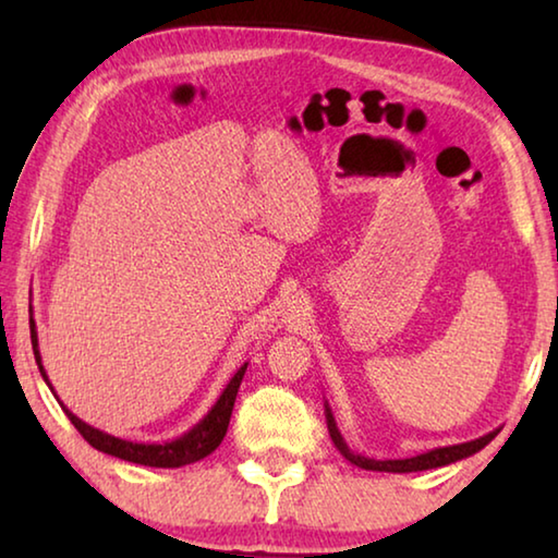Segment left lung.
I'll list each match as a JSON object with an SVG mask.
<instances>
[{
  "label": "left lung",
  "instance_id": "left-lung-1",
  "mask_svg": "<svg viewBox=\"0 0 558 558\" xmlns=\"http://www.w3.org/2000/svg\"><path fill=\"white\" fill-rule=\"evenodd\" d=\"M325 411H327V428H329V436H332V442L337 446V450L342 452V456L352 462L356 468H364V470H376V472H418V470H433V468H442V465H450V462L462 460V458H470L475 456L477 450H483L489 440L497 436V430L487 433V436L477 438V440H470V442H460V446H448V448H436V450H428L423 452V456H415V458H403V460H374V458H364V456H356L347 448V442L342 438V433H339L337 423H335V415L329 411V405L325 403Z\"/></svg>",
  "mask_w": 558,
  "mask_h": 558
}]
</instances>
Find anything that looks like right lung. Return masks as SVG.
Segmentation results:
<instances>
[{
  "label": "right lung",
  "mask_w": 558,
  "mask_h": 558,
  "mask_svg": "<svg viewBox=\"0 0 558 558\" xmlns=\"http://www.w3.org/2000/svg\"><path fill=\"white\" fill-rule=\"evenodd\" d=\"M29 327H32V347H34L36 364H39L44 381L49 384V376H46L44 364H41L39 337H36L34 319H29ZM245 366L248 364H243L241 369L231 376V381L226 384L223 393L219 396V401L211 405V411L206 413L192 430H186L184 436H179L169 442H132V440L116 438V436H110V433H102L98 428L88 426V423H83L78 415H73L69 409H65L63 403L61 405H63L65 415L71 418L73 426L78 428L81 436L86 438L96 450L108 452V456H116L120 460L137 462V465H147V468H182V465H189V462H196L206 456H211V452L221 446L226 430H229L235 393H239V386L243 381Z\"/></svg>",
  "instance_id": "right-lung-1"
}]
</instances>
